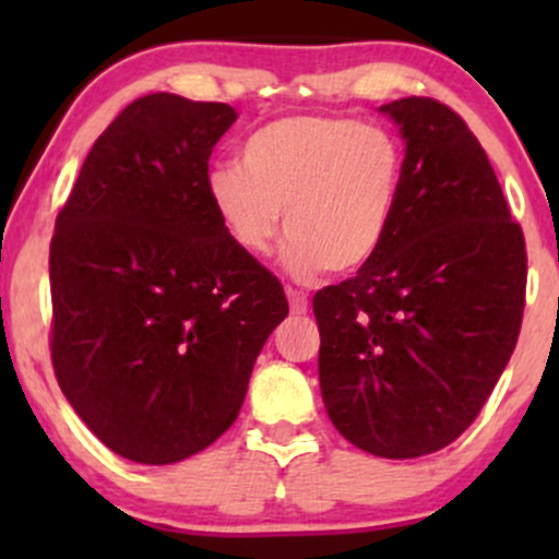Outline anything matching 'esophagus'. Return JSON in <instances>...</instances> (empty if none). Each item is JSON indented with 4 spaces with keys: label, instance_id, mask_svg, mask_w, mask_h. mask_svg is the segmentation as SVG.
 Instances as JSON below:
<instances>
[{
    "label": "esophagus",
    "instance_id": "obj_1",
    "mask_svg": "<svg viewBox=\"0 0 559 559\" xmlns=\"http://www.w3.org/2000/svg\"><path fill=\"white\" fill-rule=\"evenodd\" d=\"M286 297H288V307H292L294 316H305L307 312V294L299 292V288H286Z\"/></svg>",
    "mask_w": 559,
    "mask_h": 559
}]
</instances>
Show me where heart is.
<instances>
[{
    "label": "heart",
    "instance_id": "b5f03b06",
    "mask_svg": "<svg viewBox=\"0 0 559 559\" xmlns=\"http://www.w3.org/2000/svg\"><path fill=\"white\" fill-rule=\"evenodd\" d=\"M402 176V141L389 128L344 115H288L243 141L241 165L210 170L207 197L241 252H271L284 215V267L294 278L346 275L381 249Z\"/></svg>",
    "mask_w": 559,
    "mask_h": 559
}]
</instances>
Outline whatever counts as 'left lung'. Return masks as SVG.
Masks as SVG:
<instances>
[{"label":"left lung","instance_id":"obj_1","mask_svg":"<svg viewBox=\"0 0 559 559\" xmlns=\"http://www.w3.org/2000/svg\"><path fill=\"white\" fill-rule=\"evenodd\" d=\"M381 112L407 141L381 249L312 297L320 391L336 431L389 460L452 444L510 362L525 307V239L480 141L452 107L404 96Z\"/></svg>","mask_w":559,"mask_h":559}]
</instances>
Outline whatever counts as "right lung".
I'll use <instances>...</instances> for the list:
<instances>
[{"instance_id":"1","label":"right lung","mask_w":559,"mask_h":559,"mask_svg":"<svg viewBox=\"0 0 559 559\" xmlns=\"http://www.w3.org/2000/svg\"><path fill=\"white\" fill-rule=\"evenodd\" d=\"M223 102L146 94L96 139L49 247L52 368L120 457L181 463L239 415L284 286L241 252L207 197Z\"/></svg>"}]
</instances>
